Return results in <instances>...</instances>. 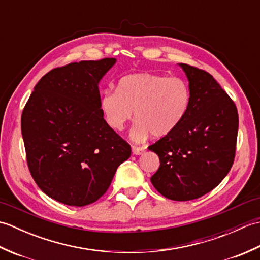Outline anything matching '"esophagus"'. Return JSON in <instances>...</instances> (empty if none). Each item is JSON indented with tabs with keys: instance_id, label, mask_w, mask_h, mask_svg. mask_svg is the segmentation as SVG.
Segmentation results:
<instances>
[{
	"instance_id": "34e87169",
	"label": "esophagus",
	"mask_w": 260,
	"mask_h": 260,
	"mask_svg": "<svg viewBox=\"0 0 260 260\" xmlns=\"http://www.w3.org/2000/svg\"><path fill=\"white\" fill-rule=\"evenodd\" d=\"M132 152H133L134 155H141L144 152V148L139 146H132Z\"/></svg>"
}]
</instances>
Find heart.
Returning <instances> with one entry per match:
<instances>
[{
    "label": "heart",
    "mask_w": 260,
    "mask_h": 260,
    "mask_svg": "<svg viewBox=\"0 0 260 260\" xmlns=\"http://www.w3.org/2000/svg\"><path fill=\"white\" fill-rule=\"evenodd\" d=\"M191 92L184 80L165 76L139 73L124 76L117 90L103 93L101 108L107 124L121 131L133 119L132 139L145 141L151 134L155 139L170 135L184 119L190 107Z\"/></svg>",
    "instance_id": "b5f03b06"
}]
</instances>
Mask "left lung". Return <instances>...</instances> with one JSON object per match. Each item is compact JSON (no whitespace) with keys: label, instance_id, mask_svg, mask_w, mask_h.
<instances>
[{"label":"left lung","instance_id":"8db88e82","mask_svg":"<svg viewBox=\"0 0 260 260\" xmlns=\"http://www.w3.org/2000/svg\"><path fill=\"white\" fill-rule=\"evenodd\" d=\"M189 80L191 103L170 135L148 146L159 157L151 178L165 198L189 201L213 190L233 167L238 112L235 103L207 71L179 63Z\"/></svg>","mask_w":260,"mask_h":260}]
</instances>
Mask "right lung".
I'll list each match as a JSON object with an SVG mask.
<instances>
[{"label": "right lung", "mask_w": 260, "mask_h": 260, "mask_svg": "<svg viewBox=\"0 0 260 260\" xmlns=\"http://www.w3.org/2000/svg\"><path fill=\"white\" fill-rule=\"evenodd\" d=\"M115 58L69 63L39 80L21 117L26 161L38 186L84 207L107 191L131 146L104 119L98 85Z\"/></svg>", "instance_id": "right-lung-1"}]
</instances>
